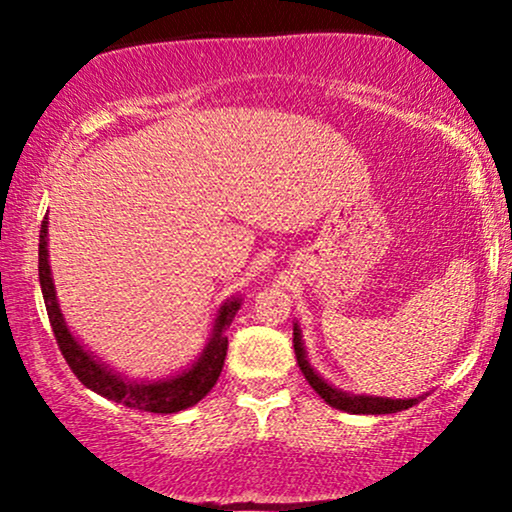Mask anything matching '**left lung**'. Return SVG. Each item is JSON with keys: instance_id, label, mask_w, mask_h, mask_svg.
<instances>
[{"instance_id": "8db88e82", "label": "left lung", "mask_w": 512, "mask_h": 512, "mask_svg": "<svg viewBox=\"0 0 512 512\" xmlns=\"http://www.w3.org/2000/svg\"><path fill=\"white\" fill-rule=\"evenodd\" d=\"M293 351H296V361L301 366V373L305 375L310 387L325 399L327 404L339 411H349V414H397V411L414 407L419 404V399L424 397H411V399H390V397H375V395H354V392H344L339 387H334L322 378L317 370L310 366L308 354H305L303 346V334L301 325L293 322Z\"/></svg>"}]
</instances>
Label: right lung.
Listing matches in <instances>:
<instances>
[{
	"mask_svg": "<svg viewBox=\"0 0 512 512\" xmlns=\"http://www.w3.org/2000/svg\"><path fill=\"white\" fill-rule=\"evenodd\" d=\"M38 276L40 289H43L45 308L52 332H55L57 346L62 356L67 358L69 368L74 370L76 378L84 383L88 390L98 392L105 399H113L117 404H125L129 409L151 411V414H175V411L195 407L202 397L209 395L211 387L219 380L223 358H226L228 337L226 330L233 322V317L243 305V298L233 296L216 310L214 322H211L209 342L204 344L202 354L190 363L185 370H178L175 375L158 380H132L127 375L117 373L101 358L93 356L79 339L69 330L64 320L60 301H57L55 281H52L50 269V250H48V219L40 226V245H38Z\"/></svg>",
	"mask_w": 512,
	"mask_h": 512,
	"instance_id": "obj_1",
	"label": "right lung"
}]
</instances>
